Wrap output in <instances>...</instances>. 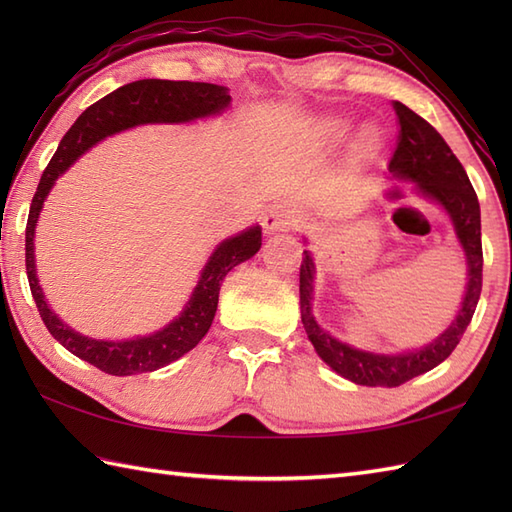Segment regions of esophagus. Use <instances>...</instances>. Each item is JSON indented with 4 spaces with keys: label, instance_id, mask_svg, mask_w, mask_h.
<instances>
[{
    "label": "esophagus",
    "instance_id": "obj_1",
    "mask_svg": "<svg viewBox=\"0 0 512 512\" xmlns=\"http://www.w3.org/2000/svg\"><path fill=\"white\" fill-rule=\"evenodd\" d=\"M301 224V215L290 204H275L264 217L266 233L273 231H288V228H297Z\"/></svg>",
    "mask_w": 512,
    "mask_h": 512
}]
</instances>
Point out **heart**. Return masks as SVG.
<instances>
[{"instance_id": "b5f03b06", "label": "heart", "mask_w": 512, "mask_h": 512, "mask_svg": "<svg viewBox=\"0 0 512 512\" xmlns=\"http://www.w3.org/2000/svg\"><path fill=\"white\" fill-rule=\"evenodd\" d=\"M347 129V123L345 121H330L328 123V132L332 134V136H341L343 132Z\"/></svg>"}]
</instances>
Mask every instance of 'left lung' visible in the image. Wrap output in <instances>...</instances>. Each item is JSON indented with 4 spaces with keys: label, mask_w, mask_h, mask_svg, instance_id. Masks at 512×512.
Segmentation results:
<instances>
[{
    "label": "left lung",
    "mask_w": 512,
    "mask_h": 512,
    "mask_svg": "<svg viewBox=\"0 0 512 512\" xmlns=\"http://www.w3.org/2000/svg\"><path fill=\"white\" fill-rule=\"evenodd\" d=\"M394 112L398 116V140L394 156L389 160V171L398 178L413 180L427 198L442 204L455 224L460 244L469 262V286L462 301L458 317L444 330L436 341L416 352L385 356L361 352L321 330L310 312L314 264L308 250H303V262L299 268V301L301 321L308 332L314 350L328 363L336 374L365 387H400L407 380L416 378L429 369L438 367L444 358L458 347L466 328L473 319L482 292V224H480V202L473 184L466 176L462 162L455 158L451 147L429 125L407 105L394 101Z\"/></svg>",
    "instance_id": "8db88e82"
}]
</instances>
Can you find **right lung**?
I'll return each mask as SVG.
<instances>
[{
    "label": "right lung",
    "instance_id": "1",
    "mask_svg": "<svg viewBox=\"0 0 512 512\" xmlns=\"http://www.w3.org/2000/svg\"><path fill=\"white\" fill-rule=\"evenodd\" d=\"M228 101H231V96H228L226 88L213 83L160 79L127 83L116 92L103 96L101 101L90 105L88 110L76 118L70 132L59 143V149L54 151L48 167L43 169L26 224V273L32 299L37 303L41 321L46 323L54 339L65 350L99 367L105 374L132 376L154 372V369L165 367L182 354L193 350L211 328L217 299H220L222 279L228 275V270L257 253L259 246H262V228L253 226L220 244V248L209 259V264L204 266V273L193 290L187 308L167 328L151 336H143V339L96 341L70 330L61 319H57V314L48 308L46 299H43L35 273V248H32V237H35V226L43 200L50 193L54 180L94 143H99L101 138L140 123H184L193 121V118L211 116L222 112Z\"/></svg>",
    "mask_w": 512,
    "mask_h": 512
}]
</instances>
